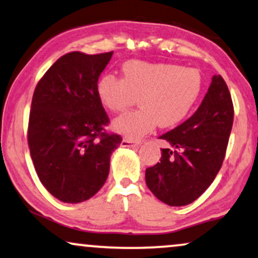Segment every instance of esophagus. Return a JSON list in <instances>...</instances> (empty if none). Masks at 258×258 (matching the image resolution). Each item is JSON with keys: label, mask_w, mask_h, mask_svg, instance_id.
Segmentation results:
<instances>
[{"label": "esophagus", "mask_w": 258, "mask_h": 258, "mask_svg": "<svg viewBox=\"0 0 258 258\" xmlns=\"http://www.w3.org/2000/svg\"><path fill=\"white\" fill-rule=\"evenodd\" d=\"M141 142L138 141V140H132V139H123L122 142H120V146L122 147H135V146H139Z\"/></svg>", "instance_id": "1"}]
</instances>
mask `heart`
Listing matches in <instances>:
<instances>
[{
	"instance_id": "heart-1",
	"label": "heart",
	"mask_w": 258,
	"mask_h": 258,
	"mask_svg": "<svg viewBox=\"0 0 258 258\" xmlns=\"http://www.w3.org/2000/svg\"><path fill=\"white\" fill-rule=\"evenodd\" d=\"M122 79L105 75L97 86L100 103L110 112H123L135 104L139 109L114 119L113 128L133 140L152 132L159 124L170 128L191 112L200 95L203 80L195 68L173 63L133 61L123 67Z\"/></svg>"
}]
</instances>
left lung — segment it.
<instances>
[{
	"instance_id": "1",
	"label": "left lung",
	"mask_w": 258,
	"mask_h": 258,
	"mask_svg": "<svg viewBox=\"0 0 258 258\" xmlns=\"http://www.w3.org/2000/svg\"><path fill=\"white\" fill-rule=\"evenodd\" d=\"M233 103L221 75H214L195 113L159 139L166 140L160 163L146 168V183L161 202L185 206L199 199L217 177L233 124Z\"/></svg>"
}]
</instances>
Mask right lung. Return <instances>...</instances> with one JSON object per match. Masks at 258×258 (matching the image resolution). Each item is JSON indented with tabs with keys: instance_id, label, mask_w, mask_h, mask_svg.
<instances>
[{
	"instance_id": "right-lung-1",
	"label": "right lung",
	"mask_w": 258,
	"mask_h": 258,
	"mask_svg": "<svg viewBox=\"0 0 258 258\" xmlns=\"http://www.w3.org/2000/svg\"><path fill=\"white\" fill-rule=\"evenodd\" d=\"M113 51L59 57L36 86L28 119L32 161L45 189L67 203L91 199L109 176L111 153L122 142L97 93Z\"/></svg>"
}]
</instances>
